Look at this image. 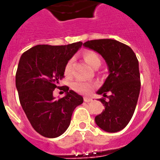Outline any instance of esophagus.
Instances as JSON below:
<instances>
[{
    "instance_id": "obj_1",
    "label": "esophagus",
    "mask_w": 160,
    "mask_h": 160,
    "mask_svg": "<svg viewBox=\"0 0 160 160\" xmlns=\"http://www.w3.org/2000/svg\"><path fill=\"white\" fill-rule=\"evenodd\" d=\"M84 101L85 102H91V101H92V98H86V97H85L84 98Z\"/></svg>"
}]
</instances>
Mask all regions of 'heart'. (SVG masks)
<instances>
[{
  "instance_id": "b5f03b06",
  "label": "heart",
  "mask_w": 160,
  "mask_h": 160,
  "mask_svg": "<svg viewBox=\"0 0 160 160\" xmlns=\"http://www.w3.org/2000/svg\"><path fill=\"white\" fill-rule=\"evenodd\" d=\"M84 59L86 61L88 65L93 68L97 63H101L100 58L96 53L92 51H88L87 53H84ZM72 59L69 60L65 67V74L67 76H69L72 73ZM72 88L74 90L78 92L81 93H88L90 92L92 85L86 82H83L80 80H76L72 84Z\"/></svg>"
}]
</instances>
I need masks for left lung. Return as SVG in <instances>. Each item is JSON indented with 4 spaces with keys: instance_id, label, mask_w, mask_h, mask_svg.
I'll list each match as a JSON object with an SVG mask.
<instances>
[{
    "instance_id": "left-lung-1",
    "label": "left lung",
    "mask_w": 160,
    "mask_h": 160,
    "mask_svg": "<svg viewBox=\"0 0 160 160\" xmlns=\"http://www.w3.org/2000/svg\"><path fill=\"white\" fill-rule=\"evenodd\" d=\"M85 48L95 51L107 62L109 75L97 92L108 100L99 99L105 110L95 117V123L107 132H116L124 128L132 119L140 93L139 63L132 49L111 39L93 40L84 43Z\"/></svg>"
}]
</instances>
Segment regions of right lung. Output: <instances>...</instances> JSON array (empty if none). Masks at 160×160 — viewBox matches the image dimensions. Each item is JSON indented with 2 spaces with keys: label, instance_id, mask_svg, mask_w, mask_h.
<instances>
[{
  "label": "right lung",
  "instance_id": "obj_1",
  "mask_svg": "<svg viewBox=\"0 0 160 160\" xmlns=\"http://www.w3.org/2000/svg\"><path fill=\"white\" fill-rule=\"evenodd\" d=\"M82 44L38 45L20 58L15 77L20 104L33 128L43 137L54 138L64 133L75 108L83 103L82 96L68 86H62L63 98L57 100L53 96L66 65Z\"/></svg>",
  "mask_w": 160,
  "mask_h": 160
}]
</instances>
